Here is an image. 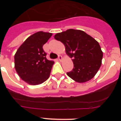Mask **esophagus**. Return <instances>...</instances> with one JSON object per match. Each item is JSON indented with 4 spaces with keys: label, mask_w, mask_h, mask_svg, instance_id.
Here are the masks:
<instances>
[{
    "label": "esophagus",
    "mask_w": 121,
    "mask_h": 121,
    "mask_svg": "<svg viewBox=\"0 0 121 121\" xmlns=\"http://www.w3.org/2000/svg\"><path fill=\"white\" fill-rule=\"evenodd\" d=\"M58 60L59 61H61L62 60V56L59 55L58 56Z\"/></svg>",
    "instance_id": "esophagus-1"
}]
</instances>
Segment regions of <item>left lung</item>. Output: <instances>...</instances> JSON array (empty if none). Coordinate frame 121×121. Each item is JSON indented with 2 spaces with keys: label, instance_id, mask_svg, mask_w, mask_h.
Returning a JSON list of instances; mask_svg holds the SVG:
<instances>
[{
  "label": "left lung",
  "instance_id": "obj_1",
  "mask_svg": "<svg viewBox=\"0 0 121 121\" xmlns=\"http://www.w3.org/2000/svg\"><path fill=\"white\" fill-rule=\"evenodd\" d=\"M54 39L64 43L66 53L73 58L74 68L67 75L79 83L91 79L99 70L103 57L98 42L83 31L73 29L57 33Z\"/></svg>",
  "mask_w": 121,
  "mask_h": 121
}]
</instances>
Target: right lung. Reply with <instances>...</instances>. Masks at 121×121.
Wrapping results in <instances>:
<instances>
[{"mask_svg": "<svg viewBox=\"0 0 121 121\" xmlns=\"http://www.w3.org/2000/svg\"><path fill=\"white\" fill-rule=\"evenodd\" d=\"M51 36L52 33L37 32L28 37L15 54V69L30 85L41 84L50 77L54 61L47 59L43 45Z\"/></svg>", "mask_w": 121, "mask_h": 121, "instance_id": "obj_1", "label": "right lung"}]
</instances>
